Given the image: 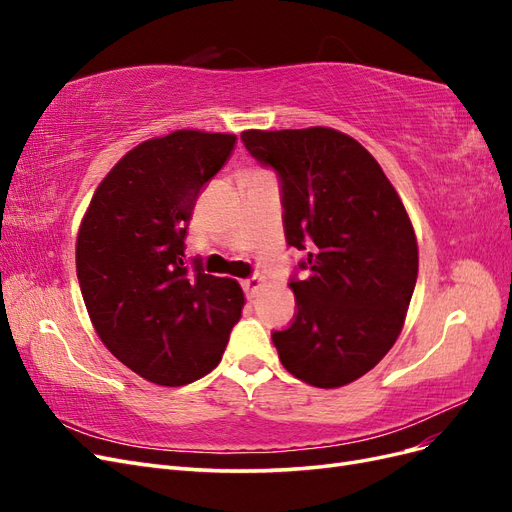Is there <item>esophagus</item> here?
Masks as SVG:
<instances>
[{
	"mask_svg": "<svg viewBox=\"0 0 512 512\" xmlns=\"http://www.w3.org/2000/svg\"><path fill=\"white\" fill-rule=\"evenodd\" d=\"M241 286H243V290H245V294L247 297H256V294L260 292V288H262V280L258 275H252V277H247V280H243L241 282Z\"/></svg>",
	"mask_w": 512,
	"mask_h": 512,
	"instance_id": "1",
	"label": "esophagus"
}]
</instances>
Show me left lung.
<instances>
[{
  "mask_svg": "<svg viewBox=\"0 0 512 512\" xmlns=\"http://www.w3.org/2000/svg\"><path fill=\"white\" fill-rule=\"evenodd\" d=\"M250 156L280 177L297 312L271 339L299 380L335 389L361 378L404 327L418 273L412 222L374 156L333 128L247 130Z\"/></svg>",
  "mask_w": 512,
  "mask_h": 512,
  "instance_id": "obj_1",
  "label": "left lung"
}]
</instances>
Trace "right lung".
Listing matches in <instances>:
<instances>
[{
  "label": "right lung",
  "instance_id": "add662e5",
  "mask_svg": "<svg viewBox=\"0 0 512 512\" xmlns=\"http://www.w3.org/2000/svg\"><path fill=\"white\" fill-rule=\"evenodd\" d=\"M235 134L177 130L128 151L91 198L76 239V277L94 329L149 382L181 386L218 367L241 318L243 290L185 258L205 185Z\"/></svg>",
  "mask_w": 512,
  "mask_h": 512
}]
</instances>
